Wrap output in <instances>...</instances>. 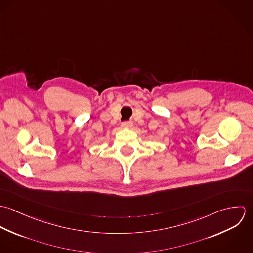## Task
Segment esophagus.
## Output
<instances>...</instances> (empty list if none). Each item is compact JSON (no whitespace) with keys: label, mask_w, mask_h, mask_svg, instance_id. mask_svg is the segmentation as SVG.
I'll return each instance as SVG.
<instances>
[{"label":"esophagus","mask_w":253,"mask_h":253,"mask_svg":"<svg viewBox=\"0 0 253 253\" xmlns=\"http://www.w3.org/2000/svg\"><path fill=\"white\" fill-rule=\"evenodd\" d=\"M122 126L125 128H131L133 126V123L132 122H124L122 124Z\"/></svg>","instance_id":"34e87169"}]
</instances>
